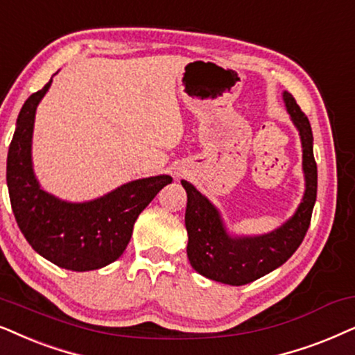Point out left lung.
Returning <instances> with one entry per match:
<instances>
[{"mask_svg":"<svg viewBox=\"0 0 355 355\" xmlns=\"http://www.w3.org/2000/svg\"><path fill=\"white\" fill-rule=\"evenodd\" d=\"M282 98L292 123L299 130L302 167L305 173L304 198L289 220L272 232L257 237L229 235L217 207L190 182L182 180L188 196L185 212L187 254L193 269L207 279L230 286H243L257 281L284 264L300 247L309 230L318 182L313 157V135L309 118L297 105L292 94L286 91Z\"/></svg>","mask_w":355,"mask_h":355,"instance_id":"1","label":"left lung"}]
</instances>
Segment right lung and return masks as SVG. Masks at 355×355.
<instances>
[{
    "mask_svg": "<svg viewBox=\"0 0 355 355\" xmlns=\"http://www.w3.org/2000/svg\"><path fill=\"white\" fill-rule=\"evenodd\" d=\"M50 86L51 79L19 112L8 150L9 200L19 229L37 253L71 271L101 269L121 257L138 216L172 177L139 178L86 202H68L42 190L32 167V133L37 105Z\"/></svg>",
    "mask_w": 355,
    "mask_h": 355,
    "instance_id": "obj_1",
    "label": "right lung"
}]
</instances>
